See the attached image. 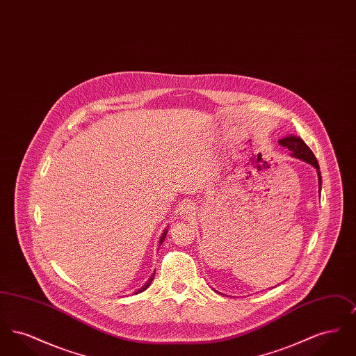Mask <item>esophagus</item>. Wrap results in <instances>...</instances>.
Returning <instances> with one entry per match:
<instances>
[{
  "label": "esophagus",
  "mask_w": 356,
  "mask_h": 356,
  "mask_svg": "<svg viewBox=\"0 0 356 356\" xmlns=\"http://www.w3.org/2000/svg\"><path fill=\"white\" fill-rule=\"evenodd\" d=\"M181 212H183L184 216H189V215H192V212H193V207L189 205V204H186V205H183Z\"/></svg>",
  "instance_id": "34e87169"
}]
</instances>
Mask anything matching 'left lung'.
I'll use <instances>...</instances> for the list:
<instances>
[{
    "instance_id": "8db88e82",
    "label": "left lung",
    "mask_w": 356,
    "mask_h": 356,
    "mask_svg": "<svg viewBox=\"0 0 356 356\" xmlns=\"http://www.w3.org/2000/svg\"><path fill=\"white\" fill-rule=\"evenodd\" d=\"M279 144L284 148L289 149L292 152V156L298 157V159H302L305 163L311 164L312 167H315L318 170V175H319V186H322V176H321V170H319V164H318V160L315 157L314 152L308 148V145L305 144V141L298 137V136H288L284 137L282 140H279Z\"/></svg>"
}]
</instances>
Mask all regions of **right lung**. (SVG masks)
<instances>
[{"label": "right lung", "mask_w": 356, "mask_h": 356, "mask_svg": "<svg viewBox=\"0 0 356 356\" xmlns=\"http://www.w3.org/2000/svg\"><path fill=\"white\" fill-rule=\"evenodd\" d=\"M165 235H167V231L163 234V236H161V238H160V244H163V241H164V238H165ZM153 277H154V273H153L152 276H151V279L147 282V284H145L144 287L140 288V289H138L136 293H140V292H143V291H145L147 288L149 287V284L152 283Z\"/></svg>", "instance_id": "1"}]
</instances>
